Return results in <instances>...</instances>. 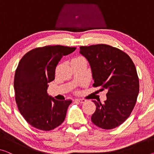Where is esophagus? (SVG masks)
Masks as SVG:
<instances>
[{
    "instance_id": "34e87169",
    "label": "esophagus",
    "mask_w": 154,
    "mask_h": 154,
    "mask_svg": "<svg viewBox=\"0 0 154 154\" xmlns=\"http://www.w3.org/2000/svg\"><path fill=\"white\" fill-rule=\"evenodd\" d=\"M75 100L79 102L80 103H85V102H86V100H85V99H80V98L75 99Z\"/></svg>"
}]
</instances>
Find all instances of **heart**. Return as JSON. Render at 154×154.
I'll return each instance as SVG.
<instances>
[{
    "label": "heart",
    "instance_id": "heart-1",
    "mask_svg": "<svg viewBox=\"0 0 154 154\" xmlns=\"http://www.w3.org/2000/svg\"><path fill=\"white\" fill-rule=\"evenodd\" d=\"M77 59H79V58H82V57H78V58H76Z\"/></svg>",
    "mask_w": 154,
    "mask_h": 154
}]
</instances>
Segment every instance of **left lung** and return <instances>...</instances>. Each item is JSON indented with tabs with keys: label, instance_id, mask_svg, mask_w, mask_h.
I'll use <instances>...</instances> for the list:
<instances>
[{
	"label": "left lung",
	"instance_id": "left-lung-1",
	"mask_svg": "<svg viewBox=\"0 0 154 154\" xmlns=\"http://www.w3.org/2000/svg\"><path fill=\"white\" fill-rule=\"evenodd\" d=\"M80 53L90 65L93 86L107 89L103 103L96 106L91 121L104 129L120 125L131 114L139 93V79L131 58L120 49L108 45L80 47Z\"/></svg>",
	"mask_w": 154,
	"mask_h": 154
}]
</instances>
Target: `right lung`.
I'll list each match as a JSON object with an SVG mask.
<instances>
[{
    "mask_svg": "<svg viewBox=\"0 0 154 154\" xmlns=\"http://www.w3.org/2000/svg\"><path fill=\"white\" fill-rule=\"evenodd\" d=\"M75 47L48 45L25 54L14 76L15 99L26 121L42 131H50L63 123L71 100H57L47 94L49 82L55 79V70L63 56Z\"/></svg>",
    "mask_w": 154,
    "mask_h": 154,
    "instance_id": "obj_1",
    "label": "right lung"
}]
</instances>
